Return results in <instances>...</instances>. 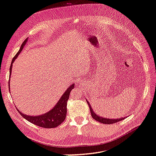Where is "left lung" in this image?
Listing matches in <instances>:
<instances>
[{"mask_svg": "<svg viewBox=\"0 0 156 156\" xmlns=\"http://www.w3.org/2000/svg\"><path fill=\"white\" fill-rule=\"evenodd\" d=\"M87 102L88 104V105H89V109H90V114H91L92 117L95 120H96L97 121H99V122L102 123L104 124H112V123H115L118 122V121H121V120H123L124 119H126V117L119 118V119H107V118H104L102 117H101V116L98 115L94 111H93L91 106H90V105L89 102L87 100Z\"/></svg>", "mask_w": 156, "mask_h": 156, "instance_id": "obj_1", "label": "left lung"}]
</instances>
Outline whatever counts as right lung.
<instances>
[{
    "label": "right lung",
    "mask_w": 156,
    "mask_h": 156,
    "mask_svg": "<svg viewBox=\"0 0 156 156\" xmlns=\"http://www.w3.org/2000/svg\"><path fill=\"white\" fill-rule=\"evenodd\" d=\"M28 41V38L24 40V41L21 45L20 49L18 51V52L16 54V56H14L11 61V64L9 69V78H11V70H12V66L13 62L15 61L16 59L18 57L20 53L23 49L25 44H27ZM9 83H10V79L9 81ZM73 88H74V83H73L72 85L68 87L66 92H65L63 95L61 96V98L59 99L58 102L56 103L55 107H53L52 109L49 110L48 112L44 113L43 115H37V116H28L23 113L21 112L20 110L17 108V110L19 112L20 114L25 119L29 121V122L32 123L35 125L44 127V128H53V127H56L58 126L59 125L63 122L66 119V114H67V101H68V99L69 97V94L71 90H72Z\"/></svg>",
    "instance_id": "obj_1"
}]
</instances>
